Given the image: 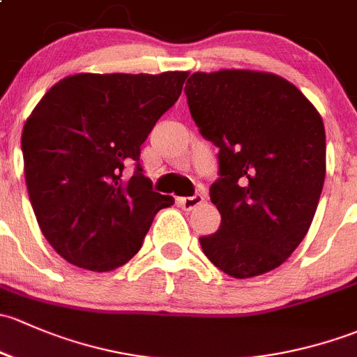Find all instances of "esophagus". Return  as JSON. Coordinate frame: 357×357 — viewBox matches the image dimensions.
<instances>
[{"instance_id":"esophagus-1","label":"esophagus","mask_w":357,"mask_h":357,"mask_svg":"<svg viewBox=\"0 0 357 357\" xmlns=\"http://www.w3.org/2000/svg\"><path fill=\"white\" fill-rule=\"evenodd\" d=\"M177 203L178 206H182L185 211H190V209L197 208V206L204 203V196L203 194H196V196L192 197H177Z\"/></svg>"}]
</instances>
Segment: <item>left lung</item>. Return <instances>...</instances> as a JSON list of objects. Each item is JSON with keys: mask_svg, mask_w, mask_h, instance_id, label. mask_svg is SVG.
Instances as JSON below:
<instances>
[{"mask_svg": "<svg viewBox=\"0 0 357 357\" xmlns=\"http://www.w3.org/2000/svg\"><path fill=\"white\" fill-rule=\"evenodd\" d=\"M185 94L199 132L220 148L209 197L222 223L201 248L234 278L268 273L303 242L318 208L326 172L321 116L270 72H196Z\"/></svg>", "mask_w": 357, "mask_h": 357, "instance_id": "left-lung-1", "label": "left lung"}]
</instances>
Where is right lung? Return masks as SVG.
<instances>
[{
    "mask_svg": "<svg viewBox=\"0 0 357 357\" xmlns=\"http://www.w3.org/2000/svg\"><path fill=\"white\" fill-rule=\"evenodd\" d=\"M189 72L75 73L36 105L22 130L24 174L39 229L84 270L112 271L141 249L161 208L139 161L154 123L175 105Z\"/></svg>",
    "mask_w": 357,
    "mask_h": 357,
    "instance_id": "add662e5",
    "label": "right lung"
}]
</instances>
